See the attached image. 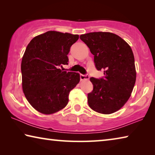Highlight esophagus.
<instances>
[{
	"label": "esophagus",
	"instance_id": "obj_1",
	"mask_svg": "<svg viewBox=\"0 0 155 155\" xmlns=\"http://www.w3.org/2000/svg\"><path fill=\"white\" fill-rule=\"evenodd\" d=\"M90 76L88 74H80V79L81 81L85 80V79H89Z\"/></svg>",
	"mask_w": 155,
	"mask_h": 155
}]
</instances>
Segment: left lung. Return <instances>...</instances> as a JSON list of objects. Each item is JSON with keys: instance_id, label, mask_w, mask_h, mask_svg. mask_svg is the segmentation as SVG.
<instances>
[{"instance_id": "left-lung-1", "label": "left lung", "mask_w": 155, "mask_h": 155, "mask_svg": "<svg viewBox=\"0 0 155 155\" xmlns=\"http://www.w3.org/2000/svg\"><path fill=\"white\" fill-rule=\"evenodd\" d=\"M94 55L98 70L104 77L90 78L94 88L87 94L88 104L100 114H110L121 109L130 98L136 81L132 49L120 36L109 32H93L80 35Z\"/></svg>"}]
</instances>
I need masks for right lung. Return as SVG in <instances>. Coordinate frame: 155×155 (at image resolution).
Returning <instances> with one entry per match:
<instances>
[{
  "label": "right lung",
  "mask_w": 155,
  "mask_h": 155,
  "mask_svg": "<svg viewBox=\"0 0 155 155\" xmlns=\"http://www.w3.org/2000/svg\"><path fill=\"white\" fill-rule=\"evenodd\" d=\"M78 35L50 31L34 38L21 63L22 90L34 109L51 114L67 105L69 94L79 83L80 75L62 71L68 64L70 47Z\"/></svg>",
  "instance_id": "obj_1"
}]
</instances>
